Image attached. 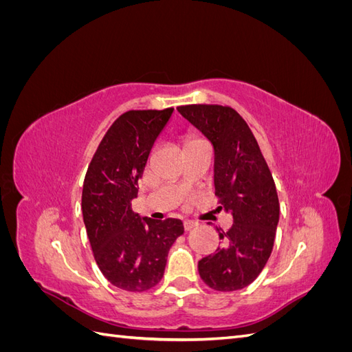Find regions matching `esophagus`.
I'll list each match as a JSON object with an SVG mask.
<instances>
[{"label": "esophagus", "mask_w": 352, "mask_h": 352, "mask_svg": "<svg viewBox=\"0 0 352 352\" xmlns=\"http://www.w3.org/2000/svg\"><path fill=\"white\" fill-rule=\"evenodd\" d=\"M184 226H185V230H186V232H189L190 229L197 228V226H198V223H197V221H194V220H185V221H184Z\"/></svg>", "instance_id": "34e87169"}]
</instances>
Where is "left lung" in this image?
I'll use <instances>...</instances> for the list:
<instances>
[{
	"mask_svg": "<svg viewBox=\"0 0 352 352\" xmlns=\"http://www.w3.org/2000/svg\"><path fill=\"white\" fill-rule=\"evenodd\" d=\"M177 111L214 150V188L233 217L212 255L198 263L201 279L221 292L243 289L264 269L279 225V198L267 163L247 122L223 105H184Z\"/></svg>",
	"mask_w": 352,
	"mask_h": 352,
	"instance_id": "left-lung-1",
	"label": "left lung"
}]
</instances>
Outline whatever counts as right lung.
Wrapping results in <instances>:
<instances>
[{
  "instance_id": "right-lung-1",
  "label": "right lung",
  "mask_w": 352,
  "mask_h": 352,
  "mask_svg": "<svg viewBox=\"0 0 352 352\" xmlns=\"http://www.w3.org/2000/svg\"><path fill=\"white\" fill-rule=\"evenodd\" d=\"M175 109L127 111L95 153L82 192V214L95 261L110 283L144 292L162 280L168 251L184 235L179 219L153 220L132 210L138 180Z\"/></svg>"
}]
</instances>
